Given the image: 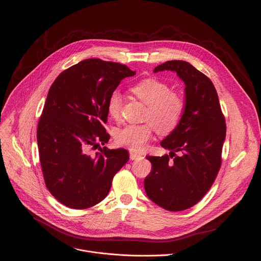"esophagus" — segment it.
I'll return each mask as SVG.
<instances>
[{"label":"esophagus","mask_w":261,"mask_h":261,"mask_svg":"<svg viewBox=\"0 0 261 261\" xmlns=\"http://www.w3.org/2000/svg\"><path fill=\"white\" fill-rule=\"evenodd\" d=\"M143 158H144L143 155H139V154L130 152V159H131V160H138V159H143Z\"/></svg>","instance_id":"34e87169"}]
</instances>
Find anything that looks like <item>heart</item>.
<instances>
[{"label":"heart","instance_id":"b5f03b06","mask_svg":"<svg viewBox=\"0 0 261 261\" xmlns=\"http://www.w3.org/2000/svg\"><path fill=\"white\" fill-rule=\"evenodd\" d=\"M131 91L141 102L147 105L144 114L145 124H130L118 129L115 140L118 145L134 152L143 150L151 139L153 129L160 134L172 133L181 123L186 102L180 93L173 91L172 87L157 78H147L131 87ZM122 111V96L113 90L107 101V113L118 120Z\"/></svg>","mask_w":261,"mask_h":261}]
</instances>
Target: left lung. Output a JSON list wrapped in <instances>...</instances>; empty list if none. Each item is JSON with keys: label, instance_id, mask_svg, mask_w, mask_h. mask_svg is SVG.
Here are the masks:
<instances>
[{"label": "left lung", "instance_id": "left-lung-1", "mask_svg": "<svg viewBox=\"0 0 261 261\" xmlns=\"http://www.w3.org/2000/svg\"><path fill=\"white\" fill-rule=\"evenodd\" d=\"M174 70L185 83L186 109L179 126L161 141L170 155L147 156L152 171L145 179L147 196L170 211L196 205L215 182L222 164L226 122L211 80L182 60L167 61L154 72Z\"/></svg>", "mask_w": 261, "mask_h": 261}]
</instances>
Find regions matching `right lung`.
Here are the masks:
<instances>
[{
	"mask_svg": "<svg viewBox=\"0 0 261 261\" xmlns=\"http://www.w3.org/2000/svg\"><path fill=\"white\" fill-rule=\"evenodd\" d=\"M134 75L125 64L91 58L63 70L50 87L37 145L45 186L61 204L86 209L100 203L129 160L127 150L100 145L110 138L103 126L109 94Z\"/></svg>",
	"mask_w": 261,
	"mask_h": 261,
	"instance_id": "right-lung-1",
	"label": "right lung"
}]
</instances>
